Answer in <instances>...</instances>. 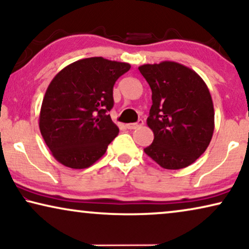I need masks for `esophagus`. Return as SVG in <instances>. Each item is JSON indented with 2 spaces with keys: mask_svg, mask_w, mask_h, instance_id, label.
Segmentation results:
<instances>
[{
  "mask_svg": "<svg viewBox=\"0 0 249 249\" xmlns=\"http://www.w3.org/2000/svg\"><path fill=\"white\" fill-rule=\"evenodd\" d=\"M144 124V122H142V120H138L136 124H127V128L128 129H137L139 127H142V125Z\"/></svg>",
  "mask_w": 249,
  "mask_h": 249,
  "instance_id": "obj_1",
  "label": "esophagus"
}]
</instances>
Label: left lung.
<instances>
[{"instance_id":"1","label":"left lung","mask_w":249,"mask_h":249,"mask_svg":"<svg viewBox=\"0 0 249 249\" xmlns=\"http://www.w3.org/2000/svg\"><path fill=\"white\" fill-rule=\"evenodd\" d=\"M152 89L147 125L154 141L144 152L163 169L193 164L210 145L214 107L210 90L198 73L173 61L138 68Z\"/></svg>"}]
</instances>
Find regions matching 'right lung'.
I'll use <instances>...</instances> for the list:
<instances>
[{"instance_id":"1","label":"right lung","mask_w":249,"mask_h":249,"mask_svg":"<svg viewBox=\"0 0 249 249\" xmlns=\"http://www.w3.org/2000/svg\"><path fill=\"white\" fill-rule=\"evenodd\" d=\"M130 64L101 56L63 68L47 87L39 113V130L57 162L86 169L105 154L119 134L107 112L113 86Z\"/></svg>"}]
</instances>
